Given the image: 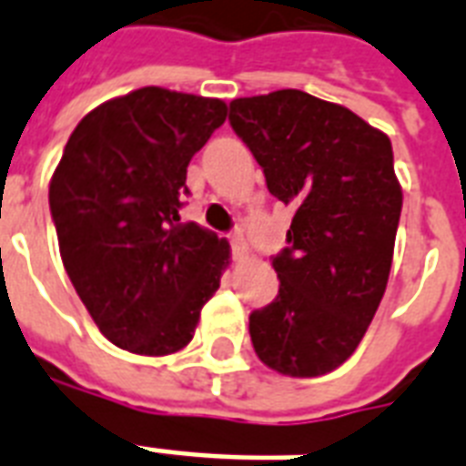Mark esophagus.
I'll list each match as a JSON object with an SVG mask.
<instances>
[{"instance_id":"1","label":"esophagus","mask_w":466,"mask_h":466,"mask_svg":"<svg viewBox=\"0 0 466 466\" xmlns=\"http://www.w3.org/2000/svg\"><path fill=\"white\" fill-rule=\"evenodd\" d=\"M229 241H232V258L234 261H241L247 256V241H244L239 232L229 234Z\"/></svg>"}]
</instances>
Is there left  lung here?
Here are the masks:
<instances>
[{
	"label": "left lung",
	"mask_w": 466,
	"mask_h": 466,
	"mask_svg": "<svg viewBox=\"0 0 466 466\" xmlns=\"http://www.w3.org/2000/svg\"><path fill=\"white\" fill-rule=\"evenodd\" d=\"M229 126L270 196L295 208L270 258L278 298L248 314L254 350L283 375H326L353 355L387 288L401 215L391 142L298 89L234 98Z\"/></svg>",
	"instance_id": "obj_1"
}]
</instances>
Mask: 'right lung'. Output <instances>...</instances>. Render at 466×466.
Here are the masks:
<instances>
[{"label": "right lung", "instance_id": "right-lung-1", "mask_svg": "<svg viewBox=\"0 0 466 466\" xmlns=\"http://www.w3.org/2000/svg\"><path fill=\"white\" fill-rule=\"evenodd\" d=\"M227 104L145 86L106 101L69 135L50 181L60 256L98 331L123 350L188 346L229 244L178 210L186 168Z\"/></svg>", "mask_w": 466, "mask_h": 466}]
</instances>
